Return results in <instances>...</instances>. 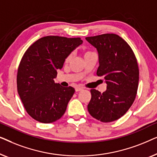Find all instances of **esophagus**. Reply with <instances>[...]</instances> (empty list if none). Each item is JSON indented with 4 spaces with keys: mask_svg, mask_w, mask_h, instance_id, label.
I'll use <instances>...</instances> for the list:
<instances>
[{
    "mask_svg": "<svg viewBox=\"0 0 157 157\" xmlns=\"http://www.w3.org/2000/svg\"><path fill=\"white\" fill-rule=\"evenodd\" d=\"M75 90H76V92H78V91H81V90H83V88L80 87V86H77V87L75 88Z\"/></svg>",
    "mask_w": 157,
    "mask_h": 157,
    "instance_id": "obj_1",
    "label": "esophagus"
}]
</instances>
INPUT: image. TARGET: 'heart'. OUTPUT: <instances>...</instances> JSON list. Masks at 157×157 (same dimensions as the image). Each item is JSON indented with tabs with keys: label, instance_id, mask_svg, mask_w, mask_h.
I'll return each instance as SVG.
<instances>
[{
	"label": "heart",
	"instance_id": "obj_1",
	"mask_svg": "<svg viewBox=\"0 0 157 157\" xmlns=\"http://www.w3.org/2000/svg\"><path fill=\"white\" fill-rule=\"evenodd\" d=\"M94 53V52H93V51H85L84 52H83V55H84V56H88V55H89V54H91V53ZM70 58H71V56H68L66 58V61H69V59H70Z\"/></svg>",
	"mask_w": 157,
	"mask_h": 157
}]
</instances>
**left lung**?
Here are the masks:
<instances>
[{"label": "left lung", "mask_w": 157, "mask_h": 157, "mask_svg": "<svg viewBox=\"0 0 157 157\" xmlns=\"http://www.w3.org/2000/svg\"><path fill=\"white\" fill-rule=\"evenodd\" d=\"M98 53V76H103L106 90L91 89L88 111L101 122H111L126 113L136 98L139 70L134 53L127 43L114 33L86 37Z\"/></svg>", "instance_id": "8db88e82"}]
</instances>
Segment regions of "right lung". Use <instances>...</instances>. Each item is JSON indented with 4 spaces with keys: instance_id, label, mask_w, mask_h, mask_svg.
Returning <instances> with one entry per match:
<instances>
[{
    "instance_id": "obj_1",
    "label": "right lung",
    "mask_w": 157,
    "mask_h": 157,
    "mask_svg": "<svg viewBox=\"0 0 157 157\" xmlns=\"http://www.w3.org/2000/svg\"><path fill=\"white\" fill-rule=\"evenodd\" d=\"M81 38L48 36L34 42L23 54L17 73V89L27 113L36 121L49 124L64 114L74 95L71 86L53 81Z\"/></svg>"
}]
</instances>
